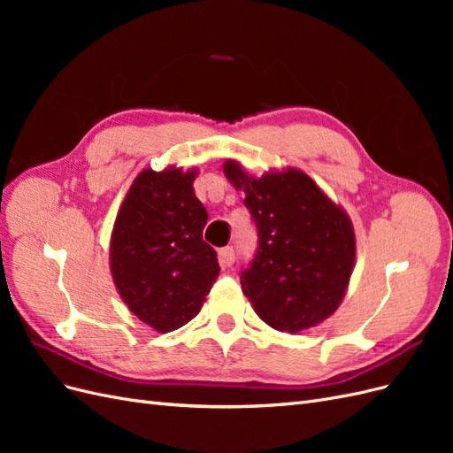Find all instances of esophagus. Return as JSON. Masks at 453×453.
Listing matches in <instances>:
<instances>
[{
	"label": "esophagus",
	"instance_id": "34e87169",
	"mask_svg": "<svg viewBox=\"0 0 453 453\" xmlns=\"http://www.w3.org/2000/svg\"><path fill=\"white\" fill-rule=\"evenodd\" d=\"M219 260H221L223 266H232V265H234V260H236L234 248H232V245H226V248L219 250Z\"/></svg>",
	"mask_w": 453,
	"mask_h": 453
}]
</instances>
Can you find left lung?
I'll return each mask as SVG.
<instances>
[{
  "instance_id": "left-lung-1",
  "label": "left lung",
  "mask_w": 453,
  "mask_h": 453,
  "mask_svg": "<svg viewBox=\"0 0 453 453\" xmlns=\"http://www.w3.org/2000/svg\"><path fill=\"white\" fill-rule=\"evenodd\" d=\"M225 173L243 188L257 228V251L240 283L258 318L295 334L333 315L355 263L349 217L298 170L255 180L228 160Z\"/></svg>"
}]
</instances>
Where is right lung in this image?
<instances>
[{
  "label": "right lung",
  "instance_id": "add662e5",
  "mask_svg": "<svg viewBox=\"0 0 453 453\" xmlns=\"http://www.w3.org/2000/svg\"><path fill=\"white\" fill-rule=\"evenodd\" d=\"M196 172H142L120 205L111 236V273L138 319L170 333L200 311L219 273L203 242L208 211L195 196Z\"/></svg>",
  "mask_w": 453,
  "mask_h": 453
}]
</instances>
